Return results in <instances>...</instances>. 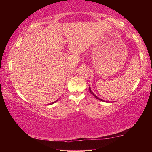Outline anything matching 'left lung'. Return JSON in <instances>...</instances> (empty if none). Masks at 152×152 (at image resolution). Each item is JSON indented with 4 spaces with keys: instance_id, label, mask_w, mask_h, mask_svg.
<instances>
[{
    "instance_id": "obj_1",
    "label": "left lung",
    "mask_w": 152,
    "mask_h": 152,
    "mask_svg": "<svg viewBox=\"0 0 152 152\" xmlns=\"http://www.w3.org/2000/svg\"><path fill=\"white\" fill-rule=\"evenodd\" d=\"M89 91H90V93H91V94H92L93 95V96H94L95 97V98H96V99H99V100H100V101H102V102H105V101H104L103 100V99H100V98H99V97H97V96H96V95H95V94H94V93H93V92H92V91H91V89L90 88V87H89Z\"/></svg>"
}]
</instances>
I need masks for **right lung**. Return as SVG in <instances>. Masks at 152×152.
I'll return each mask as SVG.
<instances>
[{
  "mask_svg": "<svg viewBox=\"0 0 152 152\" xmlns=\"http://www.w3.org/2000/svg\"><path fill=\"white\" fill-rule=\"evenodd\" d=\"M57 100H58V99H57ZM57 101H55V102H52V103H50V104H53V103L56 102H57Z\"/></svg>",
  "mask_w": 152,
  "mask_h": 152,
  "instance_id": "1",
  "label": "right lung"
}]
</instances>
